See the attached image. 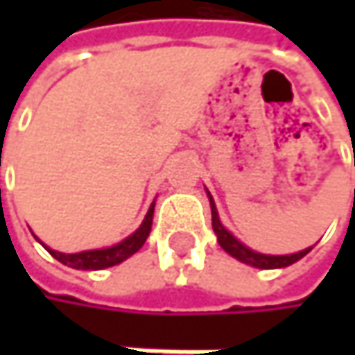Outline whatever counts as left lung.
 Returning <instances> with one entry per match:
<instances>
[{
	"label": "left lung",
	"instance_id": "obj_1",
	"mask_svg": "<svg viewBox=\"0 0 355 355\" xmlns=\"http://www.w3.org/2000/svg\"><path fill=\"white\" fill-rule=\"evenodd\" d=\"M207 197H209V205H211V226H214V232L218 236V243L220 247L224 248L228 254H232L234 259L247 263V265H252V267H259V269H279V267H288L296 261H300L306 252H311V248H304L300 252H294V254H261L257 250H250L248 247H245L239 239H234L220 222V216H218V209H216V203H214V197L209 195L207 191Z\"/></svg>",
	"mask_w": 355,
	"mask_h": 355
}]
</instances>
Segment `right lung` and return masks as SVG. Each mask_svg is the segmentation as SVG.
<instances>
[{
	"label": "right lung",
	"mask_w": 355,
	"mask_h": 355,
	"mask_svg": "<svg viewBox=\"0 0 355 355\" xmlns=\"http://www.w3.org/2000/svg\"><path fill=\"white\" fill-rule=\"evenodd\" d=\"M152 218H154V203L150 205L141 226L131 234L127 236L125 241H121L119 245H112L108 248H96V250H82V252H73V254H65V252H57L53 248H46L59 263L71 267V269H88V271H96V269H107L112 265H119L123 263L125 259H129L133 252H137L139 248L144 247L146 239L150 236V230H152Z\"/></svg>",
	"instance_id": "1"
}]
</instances>
